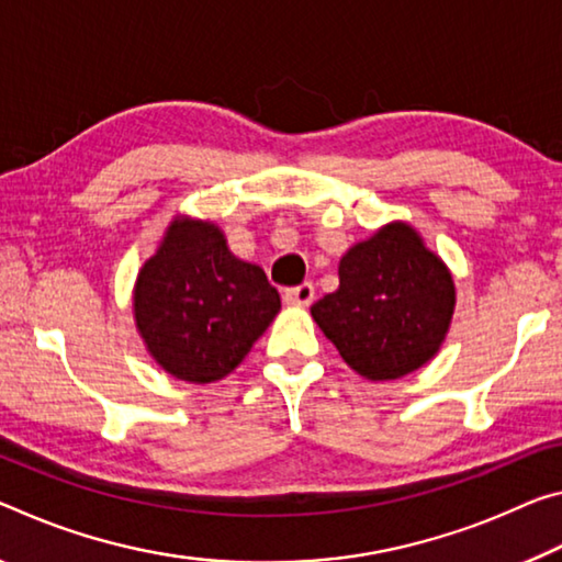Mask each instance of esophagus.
Returning a JSON list of instances; mask_svg holds the SVG:
<instances>
[{"mask_svg":"<svg viewBox=\"0 0 562 562\" xmlns=\"http://www.w3.org/2000/svg\"><path fill=\"white\" fill-rule=\"evenodd\" d=\"M284 305H297V307H307L310 302L315 300V284L313 282H302L295 284V288H288L282 292Z\"/></svg>","mask_w":562,"mask_h":562,"instance_id":"1","label":"esophagus"}]
</instances>
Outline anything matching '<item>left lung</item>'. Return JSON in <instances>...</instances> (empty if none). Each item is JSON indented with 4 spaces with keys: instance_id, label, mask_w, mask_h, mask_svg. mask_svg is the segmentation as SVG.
Wrapping results in <instances>:
<instances>
[{
    "instance_id": "8db88e82",
    "label": "left lung",
    "mask_w": 562,
    "mask_h": 562,
    "mask_svg": "<svg viewBox=\"0 0 562 562\" xmlns=\"http://www.w3.org/2000/svg\"><path fill=\"white\" fill-rule=\"evenodd\" d=\"M456 307L448 267L405 222L382 227L340 260V288L313 305L342 360L368 380H395L438 352Z\"/></svg>"
}]
</instances>
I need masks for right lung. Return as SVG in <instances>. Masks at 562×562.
Here are the masks:
<instances>
[{
	"instance_id": "obj_1",
	"label": "right lung",
	"mask_w": 562,
	"mask_h": 562,
	"mask_svg": "<svg viewBox=\"0 0 562 562\" xmlns=\"http://www.w3.org/2000/svg\"><path fill=\"white\" fill-rule=\"evenodd\" d=\"M280 292L237 260L210 222H172L137 274L135 319L169 375L204 385L229 375L274 315Z\"/></svg>"
}]
</instances>
